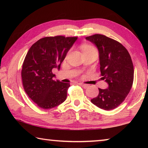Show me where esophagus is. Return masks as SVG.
Returning a JSON list of instances; mask_svg holds the SVG:
<instances>
[{
	"label": "esophagus",
	"mask_w": 148,
	"mask_h": 148,
	"mask_svg": "<svg viewBox=\"0 0 148 148\" xmlns=\"http://www.w3.org/2000/svg\"><path fill=\"white\" fill-rule=\"evenodd\" d=\"M80 86H82V87H83L84 89H86L87 88V87H89V86L87 84H81V83H79L78 84Z\"/></svg>",
	"instance_id": "1"
}]
</instances>
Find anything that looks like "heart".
I'll use <instances>...</instances> for the list:
<instances>
[{"label":"heart","instance_id":"b5f03b06","mask_svg":"<svg viewBox=\"0 0 148 148\" xmlns=\"http://www.w3.org/2000/svg\"><path fill=\"white\" fill-rule=\"evenodd\" d=\"M90 48H92V47L89 46H84L83 47V51H84V50L88 49H90Z\"/></svg>","mask_w":148,"mask_h":148}]
</instances>
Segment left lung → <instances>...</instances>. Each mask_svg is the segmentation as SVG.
<instances>
[{"label": "left lung", "instance_id": "left-lung-1", "mask_svg": "<svg viewBox=\"0 0 148 148\" xmlns=\"http://www.w3.org/2000/svg\"><path fill=\"white\" fill-rule=\"evenodd\" d=\"M99 50L100 70L107 89L99 88L98 96L91 100L95 106L105 110L119 106L129 93L134 79V67L127 49L115 40L102 34L86 38Z\"/></svg>", "mask_w": 148, "mask_h": 148}]
</instances>
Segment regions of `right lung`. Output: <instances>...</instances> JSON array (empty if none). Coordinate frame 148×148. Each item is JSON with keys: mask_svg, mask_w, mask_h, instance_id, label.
Wrapping results in <instances>:
<instances>
[{"mask_svg": "<svg viewBox=\"0 0 148 148\" xmlns=\"http://www.w3.org/2000/svg\"><path fill=\"white\" fill-rule=\"evenodd\" d=\"M77 37H45L32 45L25 58L21 77L25 91L37 106L50 109L66 99L69 83L54 80V69L59 71Z\"/></svg>", "mask_w": 148, "mask_h": 148, "instance_id": "obj_1", "label": "right lung"}]
</instances>
